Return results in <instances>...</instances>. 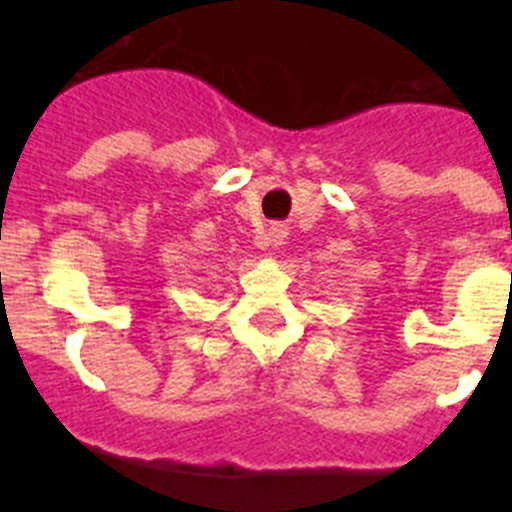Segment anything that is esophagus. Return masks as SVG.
<instances>
[{"label":"esophagus","instance_id":"34e87169","mask_svg":"<svg viewBox=\"0 0 512 512\" xmlns=\"http://www.w3.org/2000/svg\"><path fill=\"white\" fill-rule=\"evenodd\" d=\"M285 237H287V227L285 225H272L270 227V232H267V245L270 247H280L282 242H285Z\"/></svg>","mask_w":512,"mask_h":512}]
</instances>
